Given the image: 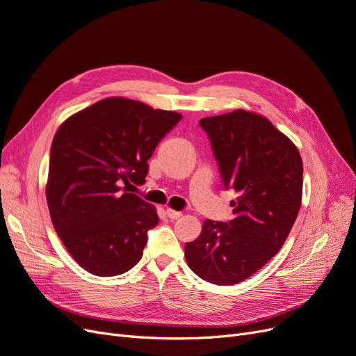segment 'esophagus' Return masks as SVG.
I'll return each instance as SVG.
<instances>
[{
	"mask_svg": "<svg viewBox=\"0 0 356 356\" xmlns=\"http://www.w3.org/2000/svg\"><path fill=\"white\" fill-rule=\"evenodd\" d=\"M165 214H167V217H168L170 220H177V218L181 217V213H180V211H175V209H170V208H167Z\"/></svg>",
	"mask_w": 356,
	"mask_h": 356,
	"instance_id": "34e87169",
	"label": "esophagus"
}]
</instances>
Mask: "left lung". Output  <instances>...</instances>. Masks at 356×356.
I'll return each mask as SVG.
<instances>
[{
    "label": "left lung",
    "mask_w": 356,
    "mask_h": 356,
    "mask_svg": "<svg viewBox=\"0 0 356 356\" xmlns=\"http://www.w3.org/2000/svg\"><path fill=\"white\" fill-rule=\"evenodd\" d=\"M222 185L234 189L233 218L205 220L185 245L191 270L205 282L230 286L258 271L280 251L298 217L304 167L293 142L266 117L245 110L200 120Z\"/></svg>",
    "instance_id": "obj_1"
}]
</instances>
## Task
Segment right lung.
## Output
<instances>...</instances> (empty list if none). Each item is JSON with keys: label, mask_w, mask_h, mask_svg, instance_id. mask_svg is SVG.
Here are the masks:
<instances>
[{"label": "right lung", "mask_w": 356, "mask_h": 356, "mask_svg": "<svg viewBox=\"0 0 356 356\" xmlns=\"http://www.w3.org/2000/svg\"><path fill=\"white\" fill-rule=\"evenodd\" d=\"M180 120L179 113L115 97L58 127L51 145L47 201L61 242L86 271L111 277L142 258L158 216L127 189L145 181L156 145Z\"/></svg>", "instance_id": "obj_1"}]
</instances>
